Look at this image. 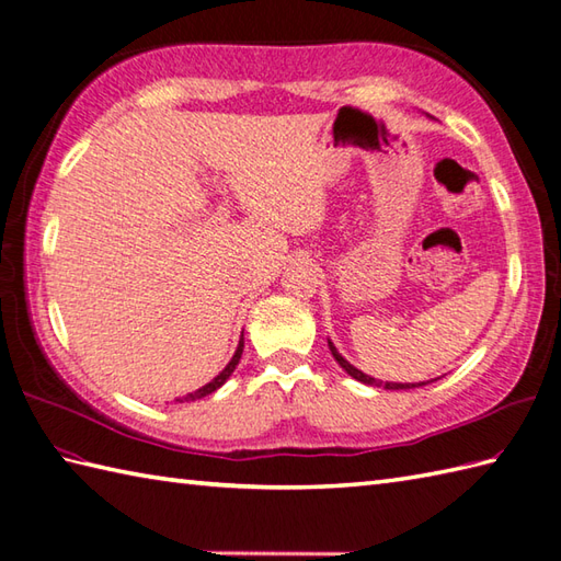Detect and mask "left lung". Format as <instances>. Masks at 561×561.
<instances>
[{
  "label": "left lung",
  "mask_w": 561,
  "mask_h": 561,
  "mask_svg": "<svg viewBox=\"0 0 561 561\" xmlns=\"http://www.w3.org/2000/svg\"><path fill=\"white\" fill-rule=\"evenodd\" d=\"M328 347H330V352H332V356H335V362L344 368V371H347L352 378H356V380H362V383H366V386H376V388H380L383 386L386 390H410V388H420V386H426V383H383V380H376V378H371V376H366L364 371H359V368L356 366H352L347 359H344V356L337 352V347L335 344H332L330 340H328ZM436 380V378H434Z\"/></svg>",
  "instance_id": "8db88e82"
}]
</instances>
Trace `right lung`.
<instances>
[{"mask_svg": "<svg viewBox=\"0 0 561 561\" xmlns=\"http://www.w3.org/2000/svg\"><path fill=\"white\" fill-rule=\"evenodd\" d=\"M241 354H243V335H241V342H238V347H236V354L231 356V362L229 364H226V368H224V371L217 376V378H214V380H209V383L207 386H202V388H197L195 392H187V396L185 398H178L175 402H190V400H199V398H207V396H211V392L214 390H217V388H221L224 383H226V380H229V376L233 374V368L238 366V362H241Z\"/></svg>", "mask_w": 561, "mask_h": 561, "instance_id": "1", "label": "right lung"}]
</instances>
